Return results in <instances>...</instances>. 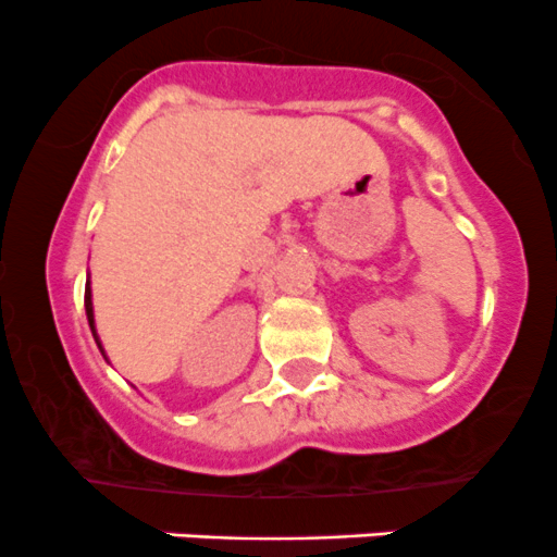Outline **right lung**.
Instances as JSON below:
<instances>
[{"label": "right lung", "instance_id": "right-lung-1", "mask_svg": "<svg viewBox=\"0 0 557 557\" xmlns=\"http://www.w3.org/2000/svg\"><path fill=\"white\" fill-rule=\"evenodd\" d=\"M86 314H88V325H91V334H94V339H97V345H99V350H102V356H104V347H102V342H99V336H97V329H94V301H91V285L86 283ZM107 358V356H104Z\"/></svg>", "mask_w": 557, "mask_h": 557}]
</instances>
